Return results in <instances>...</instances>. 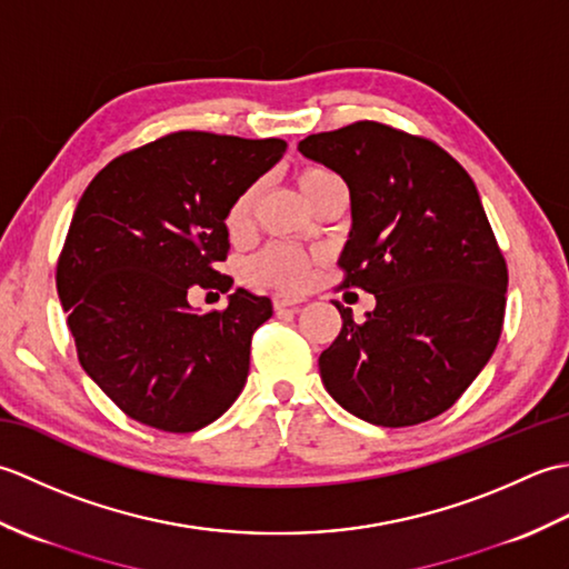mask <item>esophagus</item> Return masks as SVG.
I'll return each mask as SVG.
<instances>
[{"mask_svg":"<svg viewBox=\"0 0 569 569\" xmlns=\"http://www.w3.org/2000/svg\"><path fill=\"white\" fill-rule=\"evenodd\" d=\"M298 303H303V298H298V296H291V293H283V291H278V293H273V308H276V310H283V308H293V306H298Z\"/></svg>","mask_w":569,"mask_h":569,"instance_id":"obj_1","label":"esophagus"}]
</instances>
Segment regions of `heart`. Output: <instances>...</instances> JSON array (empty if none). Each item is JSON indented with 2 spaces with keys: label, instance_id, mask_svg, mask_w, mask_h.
<instances>
[{
  "label": "heart",
  "instance_id": "heart-1",
  "mask_svg": "<svg viewBox=\"0 0 569 569\" xmlns=\"http://www.w3.org/2000/svg\"><path fill=\"white\" fill-rule=\"evenodd\" d=\"M337 180L340 178L330 171H325V168H306V171L298 173V188L310 202L325 186L337 183ZM251 204H253V188L241 192V196H237L234 202L229 204L227 217H224V227L229 234H241L249 227ZM247 273L251 281L257 283L283 288V291H298V288H303L308 283L310 257L306 251H300L291 244H271L249 261Z\"/></svg>",
  "mask_w": 569,
  "mask_h": 569
}]
</instances>
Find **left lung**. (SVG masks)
Wrapping results in <instances>:
<instances>
[{
	"label": "left lung",
	"mask_w": 569,
	"mask_h": 569,
	"mask_svg": "<svg viewBox=\"0 0 569 569\" xmlns=\"http://www.w3.org/2000/svg\"><path fill=\"white\" fill-rule=\"evenodd\" d=\"M298 151L347 183L342 286L377 298L365 322L335 303L325 389L373 426L440 416L491 359L506 310L509 271L475 180L438 143L379 122L312 134Z\"/></svg>",
	"instance_id": "8db88e82"
}]
</instances>
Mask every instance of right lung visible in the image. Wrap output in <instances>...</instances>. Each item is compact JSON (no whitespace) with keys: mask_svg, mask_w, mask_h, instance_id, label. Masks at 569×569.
I'll list each match as a JSON object with an SVG mask.
<instances>
[{"mask_svg":"<svg viewBox=\"0 0 569 569\" xmlns=\"http://www.w3.org/2000/svg\"><path fill=\"white\" fill-rule=\"evenodd\" d=\"M281 139L178 131L119 156L92 178L58 259V298L84 373L143 426L192 432L247 383L253 330L269 298L244 288L222 312L192 291L232 288L224 217L283 159Z\"/></svg>","mask_w":569,"mask_h":569,"instance_id":"right-lung-1","label":"right lung"}]
</instances>
